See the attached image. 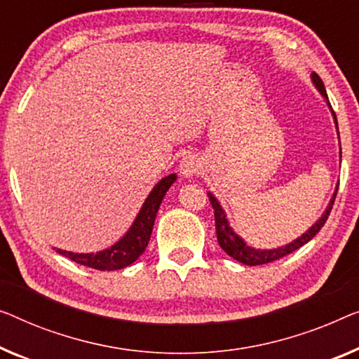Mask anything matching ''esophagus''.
Returning a JSON list of instances; mask_svg holds the SVG:
<instances>
[{"label": "esophagus", "instance_id": "1", "mask_svg": "<svg viewBox=\"0 0 359 359\" xmlns=\"http://www.w3.org/2000/svg\"><path fill=\"white\" fill-rule=\"evenodd\" d=\"M200 161H198V158L195 154H187L180 159V164H179V172L184 175V177H194L195 174H198V170H200Z\"/></svg>", "mask_w": 359, "mask_h": 359}]
</instances>
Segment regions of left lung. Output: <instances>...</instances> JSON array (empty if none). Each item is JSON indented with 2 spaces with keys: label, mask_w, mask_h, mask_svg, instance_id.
Listing matches in <instances>:
<instances>
[{
  "label": "left lung",
  "mask_w": 359,
  "mask_h": 359,
  "mask_svg": "<svg viewBox=\"0 0 359 359\" xmlns=\"http://www.w3.org/2000/svg\"><path fill=\"white\" fill-rule=\"evenodd\" d=\"M311 80H313L314 87L318 88V92L323 95V98L325 100V103H327L329 109L332 111V106H330V103H329V98H327V93H325V87H324L323 80H320V77L318 76L316 72L311 74ZM332 116H334L337 133H339V124H337V117H335V112L334 111H332ZM340 158H341V148H340ZM337 190H339V185H337L334 195H332V198H330L329 205H327V208H325V211L323 212V216H320L318 221L314 222L313 226L309 227L308 231L302 235V237H298L297 240H293V242H290V243L283 245V247L272 248V250L253 248V247H250V245L245 243V240L240 237V235H237V233L233 232V229L231 227V224H229L227 214H226V211L222 210L221 203L217 201V198L214 196L212 194H208V196H210L211 205H212V210H214V217H216L217 242H219V245H221V248L226 251L229 256H231V258L237 259L238 263L247 264V266L267 264V263H272V261H276V259H280V258H283V256L290 255L292 251H295L299 247H303L304 243H308L309 240H311L314 235H316L320 231V229H323L325 221H327L330 210H332Z\"/></svg>",
  "instance_id": "obj_1"
}]
</instances>
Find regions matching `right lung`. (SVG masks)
Masks as SVG:
<instances>
[{"label": "right lung", "mask_w": 359, "mask_h": 359, "mask_svg": "<svg viewBox=\"0 0 359 359\" xmlns=\"http://www.w3.org/2000/svg\"><path fill=\"white\" fill-rule=\"evenodd\" d=\"M177 175L169 174L153 187L149 191L145 203H143L142 210L138 211L135 221L130 226V229L126 232L119 242L111 245L109 248L96 251V253H72V251L55 248L57 253L66 256V258L76 261V263L92 267V269L98 271H117L124 269V267L135 263L145 248L148 247L149 237H151L154 219L161 201L165 195V191L170 189Z\"/></svg>", "instance_id": "right-lung-1"}]
</instances>
